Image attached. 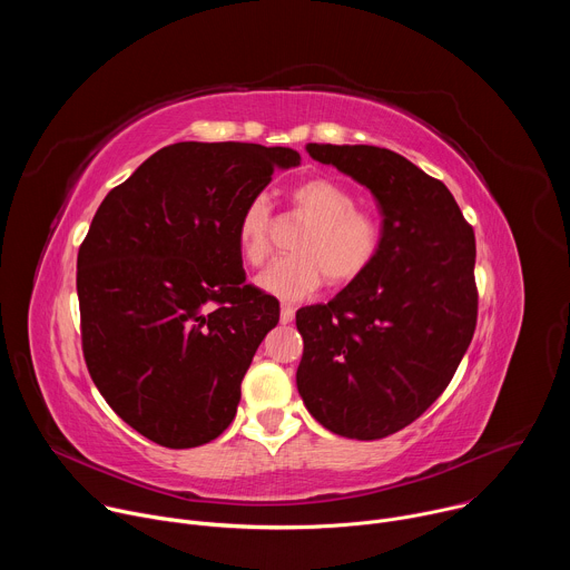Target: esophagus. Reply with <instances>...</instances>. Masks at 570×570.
<instances>
[{
  "label": "esophagus",
  "mask_w": 570,
  "mask_h": 570,
  "mask_svg": "<svg viewBox=\"0 0 570 570\" xmlns=\"http://www.w3.org/2000/svg\"><path fill=\"white\" fill-rule=\"evenodd\" d=\"M279 320L282 324H288L295 320V308L291 304H282V311H279Z\"/></svg>",
  "instance_id": "1"
}]
</instances>
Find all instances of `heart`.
<instances>
[{"instance_id": "heart-1", "label": "heart", "mask_w": 570, "mask_h": 570, "mask_svg": "<svg viewBox=\"0 0 570 570\" xmlns=\"http://www.w3.org/2000/svg\"><path fill=\"white\" fill-rule=\"evenodd\" d=\"M291 200L311 225L295 243V257L273 262L257 275V286L279 299L313 295L324 279L347 286L361 279L383 248L381 223L356 207V196L332 178H308L293 187ZM273 212L264 196L243 207L236 223V248L243 262L262 266L271 255Z\"/></svg>"}]
</instances>
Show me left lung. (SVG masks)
Masks as SVG:
<instances>
[{
  "label": "left lung",
  "mask_w": 570,
  "mask_h": 570,
  "mask_svg": "<svg viewBox=\"0 0 570 570\" xmlns=\"http://www.w3.org/2000/svg\"><path fill=\"white\" fill-rule=\"evenodd\" d=\"M381 212L376 264L332 302L299 308L297 390L336 435L381 440L415 422L453 379L475 330V236L444 183L365 144H306Z\"/></svg>",
  "instance_id": "obj_1"
}]
</instances>
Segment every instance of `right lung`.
Instances as JSON below:
<instances>
[{"label": "right lung", "mask_w": 570, "mask_h": 570, "mask_svg": "<svg viewBox=\"0 0 570 570\" xmlns=\"http://www.w3.org/2000/svg\"><path fill=\"white\" fill-rule=\"evenodd\" d=\"M299 165L286 146L180 141L153 153L97 209L76 291L90 376L137 433L169 449L218 438L279 302L246 284L238 216Z\"/></svg>", "instance_id": "1"}]
</instances>
